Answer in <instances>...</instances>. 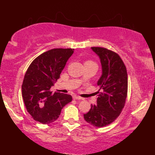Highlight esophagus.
I'll list each match as a JSON object with an SVG mask.
<instances>
[{"instance_id":"obj_1","label":"esophagus","mask_w":155,"mask_h":155,"mask_svg":"<svg viewBox=\"0 0 155 155\" xmlns=\"http://www.w3.org/2000/svg\"><path fill=\"white\" fill-rule=\"evenodd\" d=\"M73 99H76V100H80V99H82V97L76 96V95H74V96L73 97Z\"/></svg>"}]
</instances>
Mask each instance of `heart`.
Instances as JSON below:
<instances>
[{"label": "heart", "mask_w": 155, "mask_h": 155, "mask_svg": "<svg viewBox=\"0 0 155 155\" xmlns=\"http://www.w3.org/2000/svg\"><path fill=\"white\" fill-rule=\"evenodd\" d=\"M85 63H94V62H93V61H86ZM95 64V63H94Z\"/></svg>", "instance_id": "1"}]
</instances>
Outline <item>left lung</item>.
I'll return each mask as SVG.
<instances>
[{"label":"left lung","instance_id":"obj_1","mask_svg":"<svg viewBox=\"0 0 155 155\" xmlns=\"http://www.w3.org/2000/svg\"><path fill=\"white\" fill-rule=\"evenodd\" d=\"M91 48L100 58L102 74L97 82L101 92H97V104H91L84 118L93 126L101 128L114 122L121 113L128 93V74L116 53L102 47Z\"/></svg>","mask_w":155,"mask_h":155}]
</instances>
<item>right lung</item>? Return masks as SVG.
<instances>
[{
	"mask_svg": "<svg viewBox=\"0 0 155 155\" xmlns=\"http://www.w3.org/2000/svg\"><path fill=\"white\" fill-rule=\"evenodd\" d=\"M73 52V48H54L39 55L29 65L23 80L22 94L27 111L37 121L43 124L55 121L73 99L71 95L53 94L50 90Z\"/></svg>",
	"mask_w": 155,
	"mask_h": 155,
	"instance_id": "1",
	"label": "right lung"
}]
</instances>
